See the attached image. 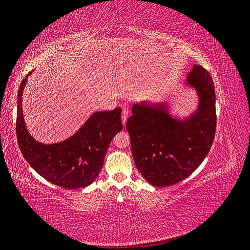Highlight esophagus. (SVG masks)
<instances>
[{
    "label": "esophagus",
    "instance_id": "esophagus-1",
    "mask_svg": "<svg viewBox=\"0 0 250 250\" xmlns=\"http://www.w3.org/2000/svg\"><path fill=\"white\" fill-rule=\"evenodd\" d=\"M127 117H128V110L127 109H123V111H122V123H123L124 126L126 123Z\"/></svg>",
    "mask_w": 250,
    "mask_h": 250
}]
</instances>
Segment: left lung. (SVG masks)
I'll return each instance as SVG.
<instances>
[{"mask_svg":"<svg viewBox=\"0 0 250 250\" xmlns=\"http://www.w3.org/2000/svg\"><path fill=\"white\" fill-rule=\"evenodd\" d=\"M197 104L181 115L168 100L136 102L125 125L137 169L153 187L165 188L186 179L207 156L216 127L215 90L210 74L193 64L186 80Z\"/></svg>","mask_w":250,"mask_h":250,"instance_id":"left-lung-1","label":"left lung"}]
</instances>
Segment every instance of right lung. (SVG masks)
I'll return each instance as SVG.
<instances>
[{"instance_id": "add662e5", "label": "right lung", "mask_w": 250, "mask_h": 250, "mask_svg": "<svg viewBox=\"0 0 250 250\" xmlns=\"http://www.w3.org/2000/svg\"><path fill=\"white\" fill-rule=\"evenodd\" d=\"M33 72L21 81L17 95L16 134L23 158L55 186L67 189L85 188L97 178L111 140L122 131V109L94 112L78 131L61 142L37 141L27 130L22 111L23 89Z\"/></svg>"}]
</instances>
